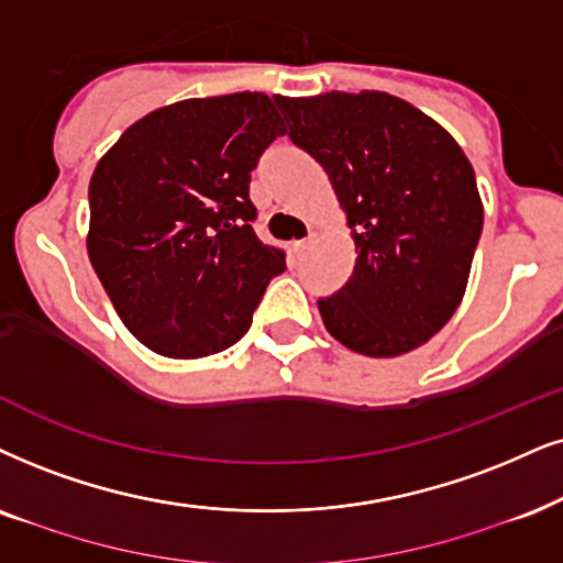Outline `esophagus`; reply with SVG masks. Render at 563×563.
I'll use <instances>...</instances> for the list:
<instances>
[{
    "instance_id": "1",
    "label": "esophagus",
    "mask_w": 563,
    "mask_h": 563,
    "mask_svg": "<svg viewBox=\"0 0 563 563\" xmlns=\"http://www.w3.org/2000/svg\"><path fill=\"white\" fill-rule=\"evenodd\" d=\"M311 239H314V236H311V233H309V236H306V239H301V241H294V252H296V254L306 252V249H309V244H311Z\"/></svg>"
}]
</instances>
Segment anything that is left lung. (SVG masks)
I'll return each instance as SVG.
<instances>
[{
	"instance_id": "8db88e82",
	"label": "left lung",
	"mask_w": 563,
	"mask_h": 563,
	"mask_svg": "<svg viewBox=\"0 0 563 563\" xmlns=\"http://www.w3.org/2000/svg\"><path fill=\"white\" fill-rule=\"evenodd\" d=\"M290 140L327 170L355 244L351 280L319 298L347 351L395 358L450 322L465 296L483 202L457 140L382 90L277 96Z\"/></svg>"
}]
</instances>
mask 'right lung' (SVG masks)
I'll list each match as a JSON object with an SVG mask.
<instances>
[{
	"instance_id": "1",
	"label": "right lung",
	"mask_w": 563,
	"mask_h": 563,
	"mask_svg": "<svg viewBox=\"0 0 563 563\" xmlns=\"http://www.w3.org/2000/svg\"><path fill=\"white\" fill-rule=\"evenodd\" d=\"M286 134L265 92L187 98L134 122L90 179V265L126 330L166 358L244 338L280 249L254 236L249 181Z\"/></svg>"
}]
</instances>
